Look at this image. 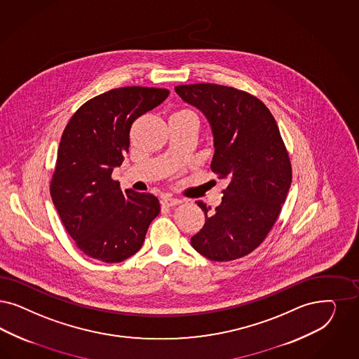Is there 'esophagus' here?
Instances as JSON below:
<instances>
[{"label":"esophagus","instance_id":"1","mask_svg":"<svg viewBox=\"0 0 359 359\" xmlns=\"http://www.w3.org/2000/svg\"><path fill=\"white\" fill-rule=\"evenodd\" d=\"M182 203V200L177 198H173L171 195H164L163 198H161V204L163 205H167V207H175V205H177V204H180Z\"/></svg>","mask_w":359,"mask_h":359}]
</instances>
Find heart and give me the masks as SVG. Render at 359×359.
Wrapping results in <instances>:
<instances>
[{"instance_id":"1","label":"heart","mask_w":359,"mask_h":359,"mask_svg":"<svg viewBox=\"0 0 359 359\" xmlns=\"http://www.w3.org/2000/svg\"><path fill=\"white\" fill-rule=\"evenodd\" d=\"M176 114H191V115H195L194 112L189 111V110H182V111H177Z\"/></svg>"}]
</instances>
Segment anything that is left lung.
Masks as SVG:
<instances>
[{
  "label": "left lung",
  "instance_id": "left-lung-1",
  "mask_svg": "<svg viewBox=\"0 0 359 359\" xmlns=\"http://www.w3.org/2000/svg\"><path fill=\"white\" fill-rule=\"evenodd\" d=\"M205 115L213 134L210 170L228 179L222 204L205 213L191 245L212 261H232L253 252L276 223L292 183V164L272 112L247 91L196 83L175 87Z\"/></svg>",
  "mask_w": 359,
  "mask_h": 359
}]
</instances>
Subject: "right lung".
I'll return each instance as SVG.
<instances>
[{"instance_id": "add662e5", "label": "right lung", "mask_w": 359, "mask_h": 359, "mask_svg": "<svg viewBox=\"0 0 359 359\" xmlns=\"http://www.w3.org/2000/svg\"><path fill=\"white\" fill-rule=\"evenodd\" d=\"M168 94L155 87L114 88L83 103L63 130L50 194L67 233L91 259L121 262L135 255L161 212L156 196L122 192L111 173L128 152L135 119Z\"/></svg>"}]
</instances>
